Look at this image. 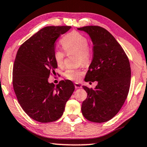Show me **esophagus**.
I'll list each match as a JSON object with an SVG mask.
<instances>
[{"label":"esophagus","instance_id":"esophagus-1","mask_svg":"<svg viewBox=\"0 0 147 147\" xmlns=\"http://www.w3.org/2000/svg\"><path fill=\"white\" fill-rule=\"evenodd\" d=\"M74 86H75L76 88H80L82 87V86L80 85V84L79 83H74Z\"/></svg>","mask_w":147,"mask_h":147}]
</instances>
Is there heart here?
I'll list each match as a JSON object with an SVG mask.
<instances>
[{
  "instance_id": "heart-1",
  "label": "heart",
  "mask_w": 147,
  "mask_h": 147,
  "mask_svg": "<svg viewBox=\"0 0 147 147\" xmlns=\"http://www.w3.org/2000/svg\"><path fill=\"white\" fill-rule=\"evenodd\" d=\"M64 51L67 55L76 54V61L78 64L88 65L92 58L91 49L89 47V41L82 34L73 31L64 36L61 40ZM61 49H55L53 52V58L59 67L63 65L66 54ZM81 68H69L64 72V76L70 80H78L82 75Z\"/></svg>"
}]
</instances>
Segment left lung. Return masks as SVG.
Listing matches in <instances>:
<instances>
[{"instance_id": "left-lung-1", "label": "left lung", "mask_w": 147, "mask_h": 147, "mask_svg": "<svg viewBox=\"0 0 147 147\" xmlns=\"http://www.w3.org/2000/svg\"><path fill=\"white\" fill-rule=\"evenodd\" d=\"M87 32L93 43V57L86 82H98L94 89L84 86L87 98L82 105L84 117L92 122H105L122 107L130 86L131 68L127 55L105 28L89 26L78 28Z\"/></svg>"}]
</instances>
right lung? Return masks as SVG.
Returning a JSON list of instances; mask_svg holds the SVG:
<instances>
[{
    "mask_svg": "<svg viewBox=\"0 0 147 147\" xmlns=\"http://www.w3.org/2000/svg\"><path fill=\"white\" fill-rule=\"evenodd\" d=\"M71 26H47L39 30L19 48L13 69V86L19 103L36 121L48 123L61 117L74 92L71 81L55 86L49 83L57 65L53 58L55 42Z\"/></svg>",
    "mask_w": 147,
    "mask_h": 147,
    "instance_id": "obj_1",
    "label": "right lung"
}]
</instances>
